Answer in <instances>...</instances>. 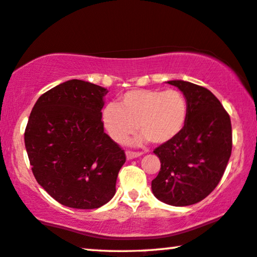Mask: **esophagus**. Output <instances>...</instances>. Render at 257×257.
I'll use <instances>...</instances> for the list:
<instances>
[{
	"label": "esophagus",
	"mask_w": 257,
	"mask_h": 257,
	"mask_svg": "<svg viewBox=\"0 0 257 257\" xmlns=\"http://www.w3.org/2000/svg\"><path fill=\"white\" fill-rule=\"evenodd\" d=\"M141 155H142V153L125 152V157H126V160H133V159H136V157H140Z\"/></svg>",
	"instance_id": "esophagus-1"
}]
</instances>
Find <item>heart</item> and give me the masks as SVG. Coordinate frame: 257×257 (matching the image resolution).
<instances>
[{"mask_svg":"<svg viewBox=\"0 0 257 257\" xmlns=\"http://www.w3.org/2000/svg\"><path fill=\"white\" fill-rule=\"evenodd\" d=\"M187 116V100L176 89H133L119 96L117 104L105 105L102 123L115 142L125 141L136 124L141 134L135 145H164L181 134Z\"/></svg>","mask_w":257,"mask_h":257,"instance_id":"b5f03b06","label":"heart"}]
</instances>
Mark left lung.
<instances>
[{"mask_svg": "<svg viewBox=\"0 0 257 257\" xmlns=\"http://www.w3.org/2000/svg\"><path fill=\"white\" fill-rule=\"evenodd\" d=\"M179 88L188 103L181 134L154 150L161 161L152 190L161 202L175 207L200 202L215 189L231 154V123L221 102L208 89L182 80Z\"/></svg>", "mask_w": 257, "mask_h": 257, "instance_id": "obj_1", "label": "left lung"}]
</instances>
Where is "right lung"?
<instances>
[{"instance_id":"right-lung-1","label":"right lung","mask_w":257,"mask_h":257,"mask_svg":"<svg viewBox=\"0 0 257 257\" xmlns=\"http://www.w3.org/2000/svg\"><path fill=\"white\" fill-rule=\"evenodd\" d=\"M108 90L69 80L41 95L30 112L25 145L34 176L57 202L95 209L111 200L124 152L104 133Z\"/></svg>"}]
</instances>
